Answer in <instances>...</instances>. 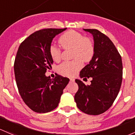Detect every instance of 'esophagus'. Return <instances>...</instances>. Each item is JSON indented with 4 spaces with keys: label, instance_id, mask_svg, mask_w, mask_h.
Returning a JSON list of instances; mask_svg holds the SVG:
<instances>
[{
    "label": "esophagus",
    "instance_id": "esophagus-1",
    "mask_svg": "<svg viewBox=\"0 0 135 135\" xmlns=\"http://www.w3.org/2000/svg\"><path fill=\"white\" fill-rule=\"evenodd\" d=\"M70 81H74V78H70Z\"/></svg>",
    "mask_w": 135,
    "mask_h": 135
}]
</instances>
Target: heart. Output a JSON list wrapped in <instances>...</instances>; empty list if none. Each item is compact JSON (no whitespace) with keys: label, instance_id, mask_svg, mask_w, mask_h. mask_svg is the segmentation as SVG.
<instances>
[{"label":"heart","instance_id":"1","mask_svg":"<svg viewBox=\"0 0 135 135\" xmlns=\"http://www.w3.org/2000/svg\"><path fill=\"white\" fill-rule=\"evenodd\" d=\"M59 42L65 49H72V61H65L57 67L59 74L65 76H73L83 66L82 61H89L94 53V47L91 39L85 37L82 34L74 30H70L63 33L59 39ZM51 57L55 61L61 58V50L55 45H51L49 49Z\"/></svg>","mask_w":135,"mask_h":135}]
</instances>
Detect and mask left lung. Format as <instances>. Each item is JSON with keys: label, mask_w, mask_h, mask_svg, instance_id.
Segmentation results:
<instances>
[{"label": "left lung", "mask_w": 135, "mask_h": 135, "mask_svg": "<svg viewBox=\"0 0 135 135\" xmlns=\"http://www.w3.org/2000/svg\"><path fill=\"white\" fill-rule=\"evenodd\" d=\"M94 37L93 58L80 72V77H91L86 85L76 79L78 90L74 96L77 107L84 113L98 115L110 108L120 91L122 81V57L107 35L96 29H83Z\"/></svg>", "instance_id": "obj_1"}]
</instances>
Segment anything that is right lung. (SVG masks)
<instances>
[{"mask_svg":"<svg viewBox=\"0 0 135 135\" xmlns=\"http://www.w3.org/2000/svg\"><path fill=\"white\" fill-rule=\"evenodd\" d=\"M66 28H46L31 34L21 42L14 63L17 85L21 98L35 113L52 111L58 106L69 79L57 75L53 79L45 73L53 64L49 49L52 40Z\"/></svg>","mask_w":135,"mask_h":135,"instance_id":"obj_1","label":"right lung"}]
</instances>
